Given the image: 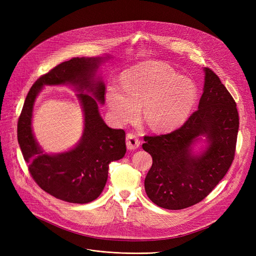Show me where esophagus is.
Wrapping results in <instances>:
<instances>
[{
    "mask_svg": "<svg viewBox=\"0 0 256 256\" xmlns=\"http://www.w3.org/2000/svg\"><path fill=\"white\" fill-rule=\"evenodd\" d=\"M140 145V141L139 139L137 138V136L135 135V134L132 132H128L126 134V147L128 150H136L138 148Z\"/></svg>",
    "mask_w": 256,
    "mask_h": 256,
    "instance_id": "1",
    "label": "esophagus"
}]
</instances>
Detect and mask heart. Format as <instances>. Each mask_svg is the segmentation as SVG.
<instances>
[{
  "label": "heart",
  "mask_w": 256,
  "mask_h": 256,
  "mask_svg": "<svg viewBox=\"0 0 256 256\" xmlns=\"http://www.w3.org/2000/svg\"><path fill=\"white\" fill-rule=\"evenodd\" d=\"M196 98L192 80L158 62L134 67L126 72L122 84L112 83L106 90L108 104L118 122L135 119L143 104L144 122L154 130H169L182 124Z\"/></svg>",
  "instance_id": "1"
}]
</instances>
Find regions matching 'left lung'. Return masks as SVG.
<instances>
[{"instance_id":"obj_1","label":"left lung","mask_w":256,"mask_h":256,"mask_svg":"<svg viewBox=\"0 0 256 256\" xmlns=\"http://www.w3.org/2000/svg\"><path fill=\"white\" fill-rule=\"evenodd\" d=\"M196 110L178 130L165 135L144 136L143 150L152 156L144 180L145 192L154 204L182 210L204 199L225 176L236 154L238 132L236 104L208 67ZM206 136L208 150L192 154V144Z\"/></svg>"}]
</instances>
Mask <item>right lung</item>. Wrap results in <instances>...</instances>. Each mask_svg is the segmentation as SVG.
<instances>
[{"instance_id": "1", "label": "right lung", "mask_w": 256, "mask_h": 256, "mask_svg": "<svg viewBox=\"0 0 256 256\" xmlns=\"http://www.w3.org/2000/svg\"><path fill=\"white\" fill-rule=\"evenodd\" d=\"M102 58H72L40 76L26 98L18 121V140L34 182L44 191L72 204H88L102 192L109 164L126 152V132L108 126L98 112V99L104 102L106 87L94 80ZM72 84L81 92L86 128L82 139L72 151L59 155L44 154L34 139L30 121L36 94L44 84ZM92 92L97 99L82 91Z\"/></svg>"}]
</instances>
